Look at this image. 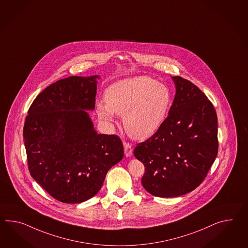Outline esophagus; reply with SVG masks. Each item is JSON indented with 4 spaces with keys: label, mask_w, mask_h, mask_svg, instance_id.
Masks as SVG:
<instances>
[{
    "label": "esophagus",
    "mask_w": 248,
    "mask_h": 248,
    "mask_svg": "<svg viewBox=\"0 0 248 248\" xmlns=\"http://www.w3.org/2000/svg\"><path fill=\"white\" fill-rule=\"evenodd\" d=\"M124 153H125V156L126 157H131L132 154H133V147L129 143L124 141Z\"/></svg>",
    "instance_id": "1"
}]
</instances>
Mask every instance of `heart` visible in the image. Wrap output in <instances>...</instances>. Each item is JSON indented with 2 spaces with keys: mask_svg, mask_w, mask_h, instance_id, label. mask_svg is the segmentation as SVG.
I'll use <instances>...</instances> for the list:
<instances>
[{
  "mask_svg": "<svg viewBox=\"0 0 248 248\" xmlns=\"http://www.w3.org/2000/svg\"><path fill=\"white\" fill-rule=\"evenodd\" d=\"M106 102L97 105L100 119L112 122L124 115L126 133L136 140L149 138L163 124L171 105L169 88L148 76L122 79L106 91Z\"/></svg>",
  "mask_w": 248,
  "mask_h": 248,
  "instance_id": "heart-1",
  "label": "heart"
}]
</instances>
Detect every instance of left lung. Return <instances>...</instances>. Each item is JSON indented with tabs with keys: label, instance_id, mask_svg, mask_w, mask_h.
Listing matches in <instances>:
<instances>
[{
	"label": "left lung",
	"instance_id": "1",
	"mask_svg": "<svg viewBox=\"0 0 248 248\" xmlns=\"http://www.w3.org/2000/svg\"><path fill=\"white\" fill-rule=\"evenodd\" d=\"M169 115L133 154L145 167L141 184L157 197H176L198 187L217 157V114L196 85L179 76Z\"/></svg>",
	"mask_w": 248,
	"mask_h": 248
}]
</instances>
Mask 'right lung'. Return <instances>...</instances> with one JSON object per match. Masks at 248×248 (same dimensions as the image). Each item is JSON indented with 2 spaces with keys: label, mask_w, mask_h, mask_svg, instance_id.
<instances>
[{
  "label": "right lung",
  "mask_w": 248,
  "mask_h": 248,
  "mask_svg": "<svg viewBox=\"0 0 248 248\" xmlns=\"http://www.w3.org/2000/svg\"><path fill=\"white\" fill-rule=\"evenodd\" d=\"M98 78L71 76L50 85L31 104L25 120L31 176L64 203L92 198L124 157L121 139L97 134L85 111L95 108Z\"/></svg>",
  "instance_id": "right-lung-1"
}]
</instances>
